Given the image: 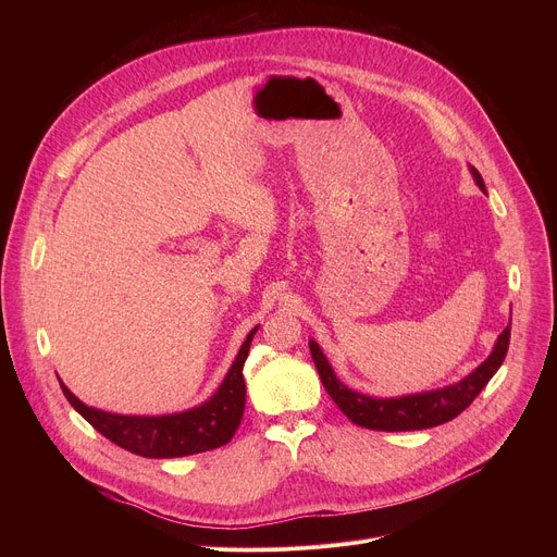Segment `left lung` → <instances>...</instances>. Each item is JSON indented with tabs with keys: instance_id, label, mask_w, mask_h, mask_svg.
<instances>
[{
	"instance_id": "obj_1",
	"label": "left lung",
	"mask_w": 557,
	"mask_h": 557,
	"mask_svg": "<svg viewBox=\"0 0 557 557\" xmlns=\"http://www.w3.org/2000/svg\"><path fill=\"white\" fill-rule=\"evenodd\" d=\"M469 172L473 176V183L481 187L483 194H487L485 181L479 174V170L469 165ZM509 335H511V322L498 335L492 355L460 381L436 387V389H428V392L389 396V399H379V396L350 389L346 383L337 379L320 344L310 339L308 346H310L314 368L320 372V379L326 392L331 394V399L355 425L376 430V432H412V430L436 428L456 419L475 399V396L481 394V389L490 383V379L503 366L509 348Z\"/></svg>"
}]
</instances>
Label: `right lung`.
<instances>
[{
  "label": "right lung",
  "instance_id": "1",
  "mask_svg": "<svg viewBox=\"0 0 557 557\" xmlns=\"http://www.w3.org/2000/svg\"><path fill=\"white\" fill-rule=\"evenodd\" d=\"M258 329L260 326H256L247 335L245 344L237 350L235 361L231 363L213 396H209L205 404L185 412L163 417L114 414L86 406L82 399H76L61 379L59 383L65 399L78 414L106 438H110L112 443L132 454L145 458H181L209 451L226 445L243 421L247 404V385L243 368Z\"/></svg>",
  "mask_w": 557,
  "mask_h": 557
}]
</instances>
